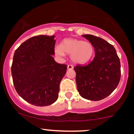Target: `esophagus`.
Segmentation results:
<instances>
[{"mask_svg":"<svg viewBox=\"0 0 134 134\" xmlns=\"http://www.w3.org/2000/svg\"><path fill=\"white\" fill-rule=\"evenodd\" d=\"M67 68H68V70H72L73 68H74V67H73L72 65H68V66H67Z\"/></svg>","mask_w":134,"mask_h":134,"instance_id":"obj_1","label":"esophagus"}]
</instances>
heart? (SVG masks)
Masks as SVG:
<instances>
[{
    "instance_id": "b5f03b06",
    "label": "heart",
    "mask_w": 134,
    "mask_h": 134,
    "mask_svg": "<svg viewBox=\"0 0 134 134\" xmlns=\"http://www.w3.org/2000/svg\"><path fill=\"white\" fill-rule=\"evenodd\" d=\"M57 56L64 57L70 54V58L76 64H85L90 62L94 54V48L89 41L74 38H67L62 41L60 46L54 48Z\"/></svg>"
}]
</instances>
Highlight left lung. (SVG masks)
<instances>
[{"label":"left lung","instance_id":"obj_1","mask_svg":"<svg viewBox=\"0 0 134 134\" xmlns=\"http://www.w3.org/2000/svg\"><path fill=\"white\" fill-rule=\"evenodd\" d=\"M94 48V58L85 66H76V82L79 94L84 99L99 100L117 88L121 77V65L115 49L103 39L83 35Z\"/></svg>","mask_w":134,"mask_h":134}]
</instances>
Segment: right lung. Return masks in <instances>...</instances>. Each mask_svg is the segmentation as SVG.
I'll return each mask as SVG.
<instances>
[{"instance_id":"right-lung-1","label":"right lung","mask_w":134,"mask_h":134,"mask_svg":"<svg viewBox=\"0 0 134 134\" xmlns=\"http://www.w3.org/2000/svg\"><path fill=\"white\" fill-rule=\"evenodd\" d=\"M54 35L26 40L15 52L11 73L19 95L36 106L52 105L58 98L60 83L67 66L54 60Z\"/></svg>"}]
</instances>
